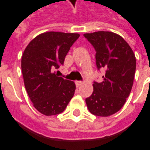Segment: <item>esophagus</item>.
<instances>
[{
  "label": "esophagus",
  "instance_id": "obj_1",
  "mask_svg": "<svg viewBox=\"0 0 150 150\" xmlns=\"http://www.w3.org/2000/svg\"><path fill=\"white\" fill-rule=\"evenodd\" d=\"M75 84H76V87H79V86H81V85L82 84V82L80 81H75Z\"/></svg>",
  "mask_w": 150,
  "mask_h": 150
}]
</instances>
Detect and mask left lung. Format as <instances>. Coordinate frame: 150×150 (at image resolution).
I'll list each match as a JSON object with an SVG mask.
<instances>
[{
    "label": "left lung",
    "instance_id": "8db88e82",
    "mask_svg": "<svg viewBox=\"0 0 150 150\" xmlns=\"http://www.w3.org/2000/svg\"><path fill=\"white\" fill-rule=\"evenodd\" d=\"M84 36L96 50L98 69H106L103 81L93 84V92L86 99V105L92 114L109 117L121 110L130 93L136 57L129 44L112 32L98 31Z\"/></svg>",
    "mask_w": 150,
    "mask_h": 150
}]
</instances>
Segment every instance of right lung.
<instances>
[{
  "label": "right lung",
  "mask_w": 150,
  "mask_h": 150,
  "mask_svg": "<svg viewBox=\"0 0 150 150\" xmlns=\"http://www.w3.org/2000/svg\"><path fill=\"white\" fill-rule=\"evenodd\" d=\"M78 33L46 32L29 43L21 57L24 84L36 110L45 116L64 110L74 97L75 83L63 79L52 70L63 64Z\"/></svg>",
  "instance_id": "1"
}]
</instances>
